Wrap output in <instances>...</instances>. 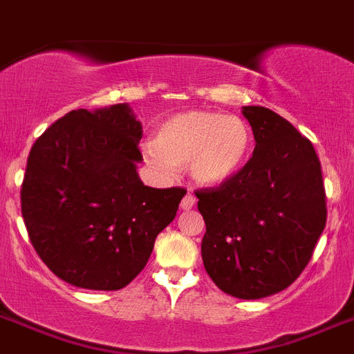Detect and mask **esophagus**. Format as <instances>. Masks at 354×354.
<instances>
[{
    "label": "esophagus",
    "instance_id": "esophagus-1",
    "mask_svg": "<svg viewBox=\"0 0 354 354\" xmlns=\"http://www.w3.org/2000/svg\"><path fill=\"white\" fill-rule=\"evenodd\" d=\"M195 202H197L195 195H193V193H186V197H184L183 202H180V207H183L184 211H188L195 206Z\"/></svg>",
    "mask_w": 354,
    "mask_h": 354
}]
</instances>
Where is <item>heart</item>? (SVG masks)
I'll return each mask as SVG.
<instances>
[{"mask_svg":"<svg viewBox=\"0 0 354 354\" xmlns=\"http://www.w3.org/2000/svg\"><path fill=\"white\" fill-rule=\"evenodd\" d=\"M250 150V129L240 116L188 111L168 118L157 131L156 141L143 147L147 162L171 174L175 166H188L201 186L214 188L231 180Z\"/></svg>","mask_w":354,"mask_h":354,"instance_id":"1","label":"heart"}]
</instances>
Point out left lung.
I'll use <instances>...</instances> for the list:
<instances>
[{"label":"left lung","instance_id":"8db88e82","mask_svg":"<svg viewBox=\"0 0 354 354\" xmlns=\"http://www.w3.org/2000/svg\"><path fill=\"white\" fill-rule=\"evenodd\" d=\"M254 152L231 180L195 192L206 222L202 261L213 283L238 299L288 288L326 227L321 161L312 141L267 107H243Z\"/></svg>","mask_w":354,"mask_h":354}]
</instances>
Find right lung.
I'll return each instance as SVG.
<instances>
[{
  "instance_id": "1",
  "label": "right lung",
  "mask_w": 354,
  "mask_h": 354,
  "mask_svg": "<svg viewBox=\"0 0 354 354\" xmlns=\"http://www.w3.org/2000/svg\"><path fill=\"white\" fill-rule=\"evenodd\" d=\"M141 136L129 104L77 109L30 150L21 213L39 258L69 285L127 286L177 214L186 189L150 188L136 171Z\"/></svg>"
}]
</instances>
